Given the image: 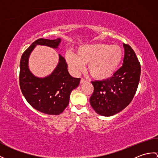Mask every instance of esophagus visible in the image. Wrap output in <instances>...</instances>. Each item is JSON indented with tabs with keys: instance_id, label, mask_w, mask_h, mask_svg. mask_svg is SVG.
Instances as JSON below:
<instances>
[{
	"instance_id": "34e87169",
	"label": "esophagus",
	"mask_w": 158,
	"mask_h": 158,
	"mask_svg": "<svg viewBox=\"0 0 158 158\" xmlns=\"http://www.w3.org/2000/svg\"><path fill=\"white\" fill-rule=\"evenodd\" d=\"M86 79H84V78H81V80H80V83H83V82H86Z\"/></svg>"
}]
</instances>
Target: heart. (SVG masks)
Masks as SVG:
<instances>
[{
  "instance_id": "b5f03b06",
  "label": "heart",
  "mask_w": 158,
  "mask_h": 158,
  "mask_svg": "<svg viewBox=\"0 0 158 158\" xmlns=\"http://www.w3.org/2000/svg\"><path fill=\"white\" fill-rule=\"evenodd\" d=\"M123 52L118 45L95 44L80 46L76 54L67 53L66 62L74 73H78L88 64V70L94 78L104 80L112 76L120 65Z\"/></svg>"
}]
</instances>
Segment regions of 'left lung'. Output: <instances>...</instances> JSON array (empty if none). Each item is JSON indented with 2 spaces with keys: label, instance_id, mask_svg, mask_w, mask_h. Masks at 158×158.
<instances>
[{
  "label": "left lung",
  "instance_id": "1",
  "mask_svg": "<svg viewBox=\"0 0 158 158\" xmlns=\"http://www.w3.org/2000/svg\"><path fill=\"white\" fill-rule=\"evenodd\" d=\"M125 56L123 66L110 78L91 82L94 92L90 98L95 112L105 117L123 110L132 101L137 91L141 74V65L135 53L123 44Z\"/></svg>",
  "mask_w": 158,
  "mask_h": 158
}]
</instances>
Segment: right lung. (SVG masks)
I'll list each match as a JSON object with an SVG mask.
<instances>
[{"label":"right lung","mask_w":158,"mask_h":158,"mask_svg":"<svg viewBox=\"0 0 158 158\" xmlns=\"http://www.w3.org/2000/svg\"><path fill=\"white\" fill-rule=\"evenodd\" d=\"M60 41V38L38 39L23 53L20 61L19 85L22 93L31 106L47 114L57 115L63 112L69 104L71 92L78 87L80 78H73L69 74L66 60L61 55L54 71L44 78H37L31 73L28 59L37 45L57 48Z\"/></svg>","instance_id":"add662e5"}]
</instances>
